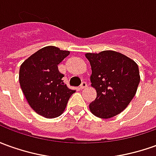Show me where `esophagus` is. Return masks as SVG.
<instances>
[{"instance_id":"esophagus-1","label":"esophagus","mask_w":156,"mask_h":156,"mask_svg":"<svg viewBox=\"0 0 156 156\" xmlns=\"http://www.w3.org/2000/svg\"><path fill=\"white\" fill-rule=\"evenodd\" d=\"M86 87H87V82H85V81H83L82 83H81V85H80V89H84L86 88Z\"/></svg>"}]
</instances>
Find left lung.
I'll list each match as a JSON object with an SVG mask.
<instances>
[{
	"label": "left lung",
	"instance_id": "1",
	"mask_svg": "<svg viewBox=\"0 0 156 156\" xmlns=\"http://www.w3.org/2000/svg\"><path fill=\"white\" fill-rule=\"evenodd\" d=\"M92 68L90 80L96 90L89 109L95 116L109 119L121 113L133 98L140 82L138 66L118 51L107 50L85 54Z\"/></svg>",
	"mask_w": 156,
	"mask_h": 156
}]
</instances>
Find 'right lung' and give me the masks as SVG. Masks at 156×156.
<instances>
[{"mask_svg":"<svg viewBox=\"0 0 156 156\" xmlns=\"http://www.w3.org/2000/svg\"><path fill=\"white\" fill-rule=\"evenodd\" d=\"M69 55V51L47 46L29 57L20 66L19 84L28 104L45 118L61 115L69 98L76 91L64 84V75L58 65Z\"/></svg>","mask_w":156,"mask_h":156,"instance_id":"add662e5","label":"right lung"}]
</instances>
